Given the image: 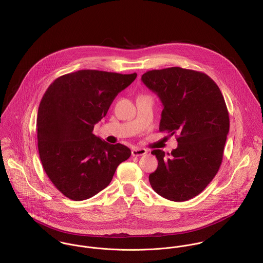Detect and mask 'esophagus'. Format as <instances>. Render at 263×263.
I'll list each match as a JSON object with an SVG mask.
<instances>
[{
	"label": "esophagus",
	"mask_w": 263,
	"mask_h": 263,
	"mask_svg": "<svg viewBox=\"0 0 263 263\" xmlns=\"http://www.w3.org/2000/svg\"><path fill=\"white\" fill-rule=\"evenodd\" d=\"M147 153H148V151L146 150V149H141V148H135V149H133V151H132V155L134 157L143 156V155H145Z\"/></svg>",
	"instance_id": "obj_1"
}]
</instances>
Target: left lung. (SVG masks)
Segmentation results:
<instances>
[{
    "label": "left lung",
    "instance_id": "obj_1",
    "mask_svg": "<svg viewBox=\"0 0 263 263\" xmlns=\"http://www.w3.org/2000/svg\"><path fill=\"white\" fill-rule=\"evenodd\" d=\"M142 81L163 103L160 132L176 135L178 147L154 150L158 167L149 176L152 188L172 201L199 194L218 173L224 155L230 118L224 96L202 72L172 67L152 70Z\"/></svg>",
    "mask_w": 263,
    "mask_h": 263
}]
</instances>
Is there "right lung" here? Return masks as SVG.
<instances>
[{
    "mask_svg": "<svg viewBox=\"0 0 263 263\" xmlns=\"http://www.w3.org/2000/svg\"><path fill=\"white\" fill-rule=\"evenodd\" d=\"M137 74L81 70L55 79L38 108L36 130L42 167L65 196L88 199L108 186L130 150L93 135L94 124Z\"/></svg>",
    "mask_w": 263,
    "mask_h": 263,
    "instance_id": "add662e5",
    "label": "right lung"
}]
</instances>
